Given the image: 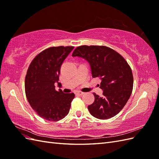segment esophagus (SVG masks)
<instances>
[{
    "label": "esophagus",
    "instance_id": "obj_1",
    "mask_svg": "<svg viewBox=\"0 0 159 159\" xmlns=\"http://www.w3.org/2000/svg\"><path fill=\"white\" fill-rule=\"evenodd\" d=\"M75 94H77V95H82L84 94L83 92H81V91H78V92H76Z\"/></svg>",
    "mask_w": 159,
    "mask_h": 159
}]
</instances>
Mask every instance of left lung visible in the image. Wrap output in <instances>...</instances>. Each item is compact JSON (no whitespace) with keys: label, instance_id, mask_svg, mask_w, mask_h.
<instances>
[{"label":"left lung","instance_id":"obj_1","mask_svg":"<svg viewBox=\"0 0 159 159\" xmlns=\"http://www.w3.org/2000/svg\"><path fill=\"white\" fill-rule=\"evenodd\" d=\"M72 57H83L89 63L93 78H99L103 97L93 93L95 100L88 106L92 116L110 119L119 113L129 99L134 76L129 65L116 51L106 46L83 45L76 47Z\"/></svg>","mask_w":159,"mask_h":159}]
</instances>
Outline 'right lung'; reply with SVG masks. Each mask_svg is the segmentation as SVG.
Masks as SVG:
<instances>
[{
	"mask_svg": "<svg viewBox=\"0 0 159 159\" xmlns=\"http://www.w3.org/2000/svg\"><path fill=\"white\" fill-rule=\"evenodd\" d=\"M72 46L51 47L33 59L25 78V95L32 108L43 119L57 121L69 112L75 94L55 90L63 61L71 52Z\"/></svg>",
	"mask_w": 159,
	"mask_h": 159,
	"instance_id": "add662e5",
	"label": "right lung"
}]
</instances>
